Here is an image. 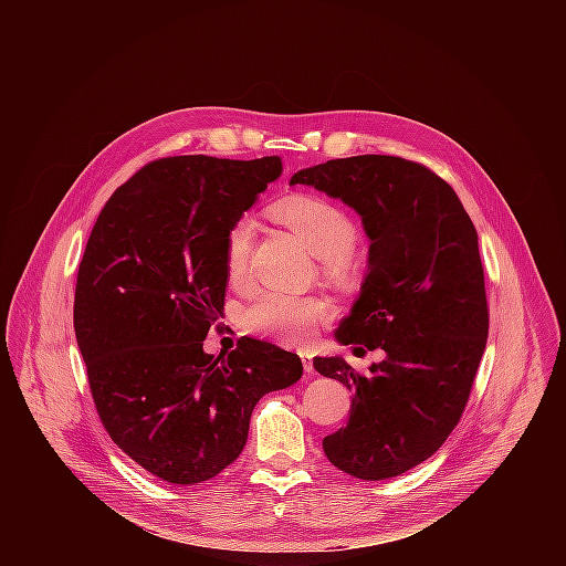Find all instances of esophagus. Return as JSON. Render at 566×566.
Masks as SVG:
<instances>
[{"instance_id":"obj_1","label":"esophagus","mask_w":566,"mask_h":566,"mask_svg":"<svg viewBox=\"0 0 566 566\" xmlns=\"http://www.w3.org/2000/svg\"><path fill=\"white\" fill-rule=\"evenodd\" d=\"M300 358H302V367L306 374H313V354L308 352H300Z\"/></svg>"}]
</instances>
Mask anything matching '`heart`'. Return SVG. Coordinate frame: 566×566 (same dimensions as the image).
<instances>
[{"label": "heart", "mask_w": 566, "mask_h": 566, "mask_svg": "<svg viewBox=\"0 0 566 566\" xmlns=\"http://www.w3.org/2000/svg\"><path fill=\"white\" fill-rule=\"evenodd\" d=\"M271 214L289 226L306 249L319 258L322 269L334 280L352 275V251L358 230L354 219L336 203L313 197L291 195L271 206ZM253 221L241 217L226 232L223 269L230 284H241L249 273V258L253 247ZM327 308L311 297H295L286 293H260L244 311V327L251 334L271 338L282 345L304 343Z\"/></svg>", "instance_id": "b5f03b06"}]
</instances>
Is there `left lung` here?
<instances>
[{"instance_id": "obj_1", "label": "left lung", "mask_w": 566, "mask_h": 566, "mask_svg": "<svg viewBox=\"0 0 566 566\" xmlns=\"http://www.w3.org/2000/svg\"><path fill=\"white\" fill-rule=\"evenodd\" d=\"M340 199L369 237L367 275L336 340L385 358L358 374L343 356L313 367L354 391L327 459L380 481L432 457L459 423L486 349L489 304L476 230L457 192L428 168L382 154L327 160L291 177Z\"/></svg>"}]
</instances>
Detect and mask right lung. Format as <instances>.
I'll use <instances>...</instances> for the list:
<instances>
[{
	"label": "right lung",
	"instance_id": "right-lung-1",
	"mask_svg": "<svg viewBox=\"0 0 566 566\" xmlns=\"http://www.w3.org/2000/svg\"><path fill=\"white\" fill-rule=\"evenodd\" d=\"M280 175V156L158 158L109 197L77 269L73 329L101 421L179 486L230 465L258 400L302 376L297 354L264 340L203 352L223 311L226 232Z\"/></svg>",
	"mask_w": 566,
	"mask_h": 566
}]
</instances>
